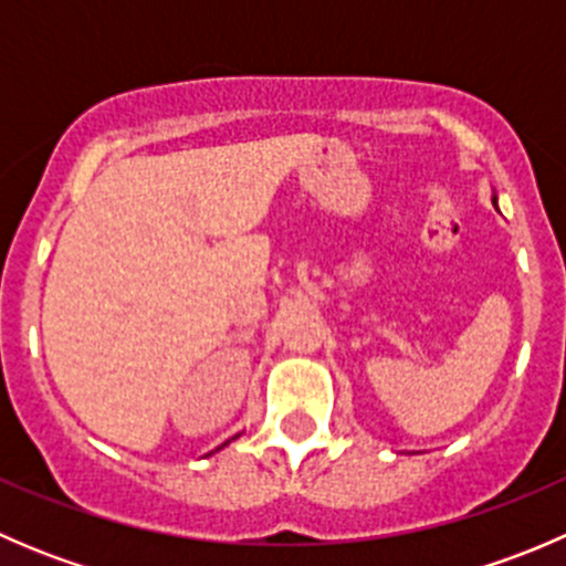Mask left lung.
Returning a JSON list of instances; mask_svg holds the SVG:
<instances>
[{"mask_svg":"<svg viewBox=\"0 0 566 566\" xmlns=\"http://www.w3.org/2000/svg\"><path fill=\"white\" fill-rule=\"evenodd\" d=\"M493 205H495V208H499V199H495V193H493Z\"/></svg>","mask_w":566,"mask_h":566,"instance_id":"1","label":"left lung"}]
</instances>
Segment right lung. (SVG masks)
Returning <instances> with one entry per match:
<instances>
[{
  "instance_id": "1",
  "label": "right lung",
  "mask_w": 566,
  "mask_h": 566,
  "mask_svg": "<svg viewBox=\"0 0 566 566\" xmlns=\"http://www.w3.org/2000/svg\"><path fill=\"white\" fill-rule=\"evenodd\" d=\"M238 436H241V432H238ZM238 436L227 438V441H224V443H219V447H216V449H213V452H219V449H224V447H227V443H230V441H235V438H238ZM213 452H208V454H205V458H210V454H213Z\"/></svg>"
}]
</instances>
